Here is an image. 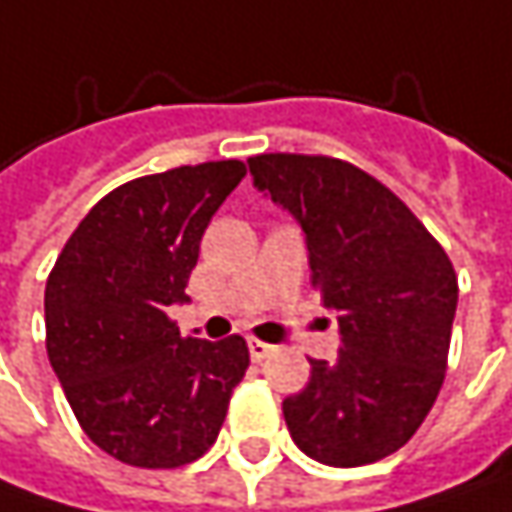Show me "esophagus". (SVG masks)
<instances>
[{"label":"esophagus","mask_w":512,"mask_h":512,"mask_svg":"<svg viewBox=\"0 0 512 512\" xmlns=\"http://www.w3.org/2000/svg\"><path fill=\"white\" fill-rule=\"evenodd\" d=\"M247 347H250V358H253V361H265V358L274 352V347H271V344H265V341H256V338H250V341H247Z\"/></svg>","instance_id":"esophagus-1"}]
</instances>
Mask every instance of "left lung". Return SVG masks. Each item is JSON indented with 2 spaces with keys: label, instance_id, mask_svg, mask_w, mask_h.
<instances>
[{
  "label": "left lung",
  "instance_id": "left-lung-1",
  "mask_svg": "<svg viewBox=\"0 0 512 512\" xmlns=\"http://www.w3.org/2000/svg\"><path fill=\"white\" fill-rule=\"evenodd\" d=\"M253 186L303 227L311 282L335 311V361L282 402L291 440L326 466L402 449L446 376L457 276L420 218L367 171L306 154L250 157Z\"/></svg>",
  "mask_w": 512,
  "mask_h": 512
}]
</instances>
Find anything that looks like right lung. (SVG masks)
I'll list each match as a JSON object with an SVG mask.
<instances>
[{"mask_svg": "<svg viewBox=\"0 0 512 512\" xmlns=\"http://www.w3.org/2000/svg\"><path fill=\"white\" fill-rule=\"evenodd\" d=\"M244 163L136 177L87 212L46 282V352L84 434L142 469L192 463L215 443L250 352L241 335L180 338L203 230Z\"/></svg>", "mask_w": 512, "mask_h": 512, "instance_id": "obj_1", "label": "right lung"}]
</instances>
